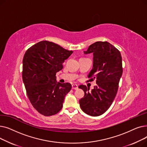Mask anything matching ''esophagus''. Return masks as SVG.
Masks as SVG:
<instances>
[{
    "mask_svg": "<svg viewBox=\"0 0 147 147\" xmlns=\"http://www.w3.org/2000/svg\"><path fill=\"white\" fill-rule=\"evenodd\" d=\"M72 89H74V90H77L78 89V86L77 85V84H72Z\"/></svg>",
    "mask_w": 147,
    "mask_h": 147,
    "instance_id": "1",
    "label": "esophagus"
}]
</instances>
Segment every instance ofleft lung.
I'll list each match as a JSON object with an SVG mask.
<instances>
[{
  "mask_svg": "<svg viewBox=\"0 0 147 147\" xmlns=\"http://www.w3.org/2000/svg\"><path fill=\"white\" fill-rule=\"evenodd\" d=\"M84 53H93V68L88 77L90 78L89 82L96 80V84L90 92L85 85L79 86L84 92L79 104L83 112L91 116H98L109 109L117 94L123 73L121 53L107 42L92 44Z\"/></svg>",
  "mask_w": 147,
  "mask_h": 147,
  "instance_id": "left-lung-1",
  "label": "left lung"
}]
</instances>
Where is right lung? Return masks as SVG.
I'll use <instances>...</instances> for the list:
<instances>
[{"mask_svg":"<svg viewBox=\"0 0 147 147\" xmlns=\"http://www.w3.org/2000/svg\"><path fill=\"white\" fill-rule=\"evenodd\" d=\"M73 52L49 41L31 46L22 60V80L30 101L45 116L58 113L63 106L71 84L56 81V73Z\"/></svg>","mask_w":147,"mask_h":147,"instance_id":"add662e5","label":"right lung"}]
</instances>
